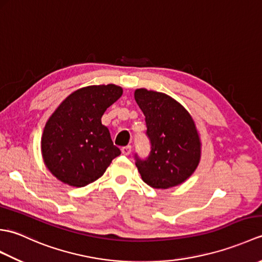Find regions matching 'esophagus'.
I'll return each mask as SVG.
<instances>
[{
  "label": "esophagus",
  "instance_id": "esophagus-1",
  "mask_svg": "<svg viewBox=\"0 0 262 262\" xmlns=\"http://www.w3.org/2000/svg\"><path fill=\"white\" fill-rule=\"evenodd\" d=\"M132 152V146L128 145V146H124L121 148V153L124 155H129Z\"/></svg>",
  "mask_w": 262,
  "mask_h": 262
}]
</instances>
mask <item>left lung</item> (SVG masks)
<instances>
[{
    "mask_svg": "<svg viewBox=\"0 0 262 262\" xmlns=\"http://www.w3.org/2000/svg\"><path fill=\"white\" fill-rule=\"evenodd\" d=\"M134 97L146 121L151 152L142 160L135 155L143 181L155 189L185 182L200 161V138L190 114L162 92L137 89Z\"/></svg>",
    "mask_w": 262,
    "mask_h": 262,
    "instance_id": "left-lung-1",
    "label": "left lung"
}]
</instances>
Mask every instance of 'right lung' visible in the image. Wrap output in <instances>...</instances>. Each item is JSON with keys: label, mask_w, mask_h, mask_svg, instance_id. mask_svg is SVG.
Returning a JSON list of instances; mask_svg holds the SVG:
<instances>
[{"label": "right lung", "mask_w": 262, "mask_h": 262, "mask_svg": "<svg viewBox=\"0 0 262 262\" xmlns=\"http://www.w3.org/2000/svg\"><path fill=\"white\" fill-rule=\"evenodd\" d=\"M121 94L122 89L115 84L82 88L49 117L41 136L42 159L59 181L84 187L99 179L120 154L101 117Z\"/></svg>", "instance_id": "right-lung-1"}]
</instances>
